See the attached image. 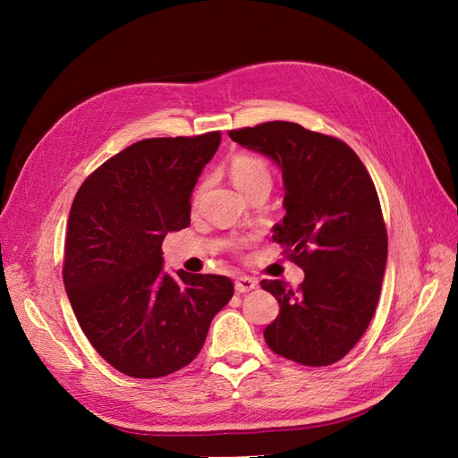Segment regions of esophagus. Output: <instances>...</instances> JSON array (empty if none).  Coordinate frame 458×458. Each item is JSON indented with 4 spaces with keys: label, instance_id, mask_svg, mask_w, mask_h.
<instances>
[{
    "label": "esophagus",
    "instance_id": "obj_1",
    "mask_svg": "<svg viewBox=\"0 0 458 458\" xmlns=\"http://www.w3.org/2000/svg\"><path fill=\"white\" fill-rule=\"evenodd\" d=\"M256 286H258V281L252 279V276H246V275L237 276V281H234V290H237L239 294L250 293V290H254Z\"/></svg>",
    "mask_w": 458,
    "mask_h": 458
}]
</instances>
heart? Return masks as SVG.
<instances>
[{
    "label": "heart",
    "mask_w": 458,
    "mask_h": 458,
    "mask_svg": "<svg viewBox=\"0 0 458 458\" xmlns=\"http://www.w3.org/2000/svg\"><path fill=\"white\" fill-rule=\"evenodd\" d=\"M229 175L233 179V183L237 185L242 192H246L250 187L261 183V182H269L271 183V172L267 162L261 157L256 155H248V152H239L234 155L229 162ZM204 185H200L195 192V200L200 199Z\"/></svg>",
    "instance_id": "heart-1"
}]
</instances>
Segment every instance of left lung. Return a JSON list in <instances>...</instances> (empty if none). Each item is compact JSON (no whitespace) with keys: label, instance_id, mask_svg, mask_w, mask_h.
<instances>
[{"label":"left lung","instance_id":"8db88e82","mask_svg":"<svg viewBox=\"0 0 458 458\" xmlns=\"http://www.w3.org/2000/svg\"><path fill=\"white\" fill-rule=\"evenodd\" d=\"M229 137L279 164L286 216L273 241L306 273L298 290L261 281L281 306L263 338L294 363H336L361 340L380 298L387 233L372 179L344 141L294 122H266Z\"/></svg>","mask_w":458,"mask_h":458}]
</instances>
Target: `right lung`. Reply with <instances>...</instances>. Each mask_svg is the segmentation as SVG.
I'll list each match as a JSON object with an SVG mask.
<instances>
[{"label": "right lung", "mask_w": 458, "mask_h": 458, "mask_svg": "<svg viewBox=\"0 0 458 458\" xmlns=\"http://www.w3.org/2000/svg\"><path fill=\"white\" fill-rule=\"evenodd\" d=\"M219 141V131L137 141L101 164L74 197L66 294L97 353L128 377L160 378L189 365L233 298L224 275L162 271V241L189 227L192 189Z\"/></svg>", "instance_id": "add662e5"}]
</instances>
